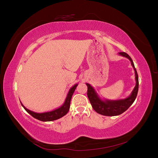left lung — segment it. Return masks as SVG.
<instances>
[{"label": "left lung", "mask_w": 158, "mask_h": 158, "mask_svg": "<svg viewBox=\"0 0 158 158\" xmlns=\"http://www.w3.org/2000/svg\"><path fill=\"white\" fill-rule=\"evenodd\" d=\"M118 55L126 57L131 61V65L134 69L135 73L136 85L133 89L131 95L127 98L110 100V99H102L99 96L98 93L95 92V89L90 84L85 83L88 86L87 95L93 109L98 113L101 114L105 116H117L122 114L130 107V106L135 102L136 98L138 91V76L133 61L131 56L125 52H118Z\"/></svg>", "instance_id": "8db88e82"}]
</instances>
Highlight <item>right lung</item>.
<instances>
[{
    "mask_svg": "<svg viewBox=\"0 0 158 158\" xmlns=\"http://www.w3.org/2000/svg\"><path fill=\"white\" fill-rule=\"evenodd\" d=\"M77 85H78V84H76L69 89V93L67 95H66V98L65 99L64 103L60 107L55 109L51 111L45 112V113H35L34 111H32L29 109H27L26 107L23 106V105L22 103V102L20 103L22 104V107L24 108L26 111L30 114H31L33 117L37 119V120L44 121V122L55 121V120H56V119H59L61 117H63L69 112L70 109L71 98H72V96H73L76 87H77Z\"/></svg>",
    "mask_w": 158,
    "mask_h": 158,
    "instance_id": "add662e5",
    "label": "right lung"
}]
</instances>
